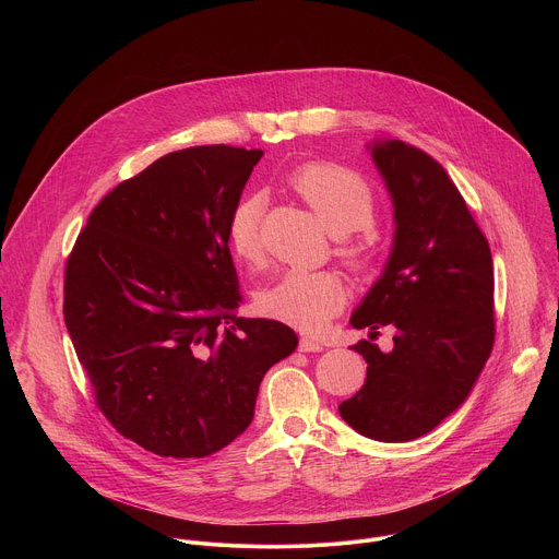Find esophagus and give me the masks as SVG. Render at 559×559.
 Returning a JSON list of instances; mask_svg holds the SVG:
<instances>
[{
    "label": "esophagus",
    "mask_w": 559,
    "mask_h": 559,
    "mask_svg": "<svg viewBox=\"0 0 559 559\" xmlns=\"http://www.w3.org/2000/svg\"><path fill=\"white\" fill-rule=\"evenodd\" d=\"M298 349H300V352H323V349H325V345H323V343H318V341H313V338L302 336V338H300V343H298Z\"/></svg>",
    "instance_id": "1"
}]
</instances>
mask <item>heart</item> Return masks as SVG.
Here are the masks:
<instances>
[{"instance_id":"heart-1","label":"heart","mask_w":559,"mask_h":559,"mask_svg":"<svg viewBox=\"0 0 559 559\" xmlns=\"http://www.w3.org/2000/svg\"><path fill=\"white\" fill-rule=\"evenodd\" d=\"M287 186L313 210L321 223L341 236L338 254L354 272L369 270L376 252L371 221L376 199L367 181L349 168L330 162H311L287 177ZM265 199L246 194L227 216V243L238 261L250 267L261 265V216ZM259 309L305 332L323 330L345 305V287L330 270H287L257 296Z\"/></svg>"}]
</instances>
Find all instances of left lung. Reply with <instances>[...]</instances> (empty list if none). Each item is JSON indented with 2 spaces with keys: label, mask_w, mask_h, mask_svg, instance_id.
I'll list each match as a JSON object with an SVG mask.
<instances>
[{
  "label": "left lung",
  "mask_w": 559,
  "mask_h": 559,
  "mask_svg": "<svg viewBox=\"0 0 559 559\" xmlns=\"http://www.w3.org/2000/svg\"><path fill=\"white\" fill-rule=\"evenodd\" d=\"M373 162L393 199L395 238L380 281L352 316L371 330L354 345L365 384L338 405L343 420L380 442L436 429L473 389L496 341L493 259L447 170L405 141H378ZM396 330L382 355L377 330Z\"/></svg>",
  "instance_id": "obj_1"
}]
</instances>
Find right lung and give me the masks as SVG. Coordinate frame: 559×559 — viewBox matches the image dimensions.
<instances>
[{
	"mask_svg": "<svg viewBox=\"0 0 559 559\" xmlns=\"http://www.w3.org/2000/svg\"><path fill=\"white\" fill-rule=\"evenodd\" d=\"M263 150L197 145L156 158L91 212L66 261L63 318L99 412L164 457L241 436L265 371L296 334L241 318L227 216Z\"/></svg>",
	"mask_w": 559,
	"mask_h": 559,
	"instance_id": "1",
	"label": "right lung"
}]
</instances>
